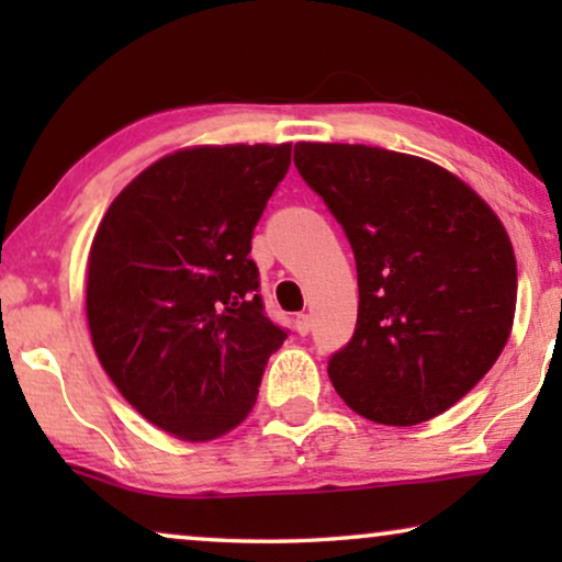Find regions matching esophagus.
<instances>
[{
  "instance_id": "esophagus-1",
  "label": "esophagus",
  "mask_w": 562,
  "mask_h": 562,
  "mask_svg": "<svg viewBox=\"0 0 562 562\" xmlns=\"http://www.w3.org/2000/svg\"><path fill=\"white\" fill-rule=\"evenodd\" d=\"M294 329H296L299 335H310V329H312V317H310V314H296Z\"/></svg>"
}]
</instances>
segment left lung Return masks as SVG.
<instances>
[{
    "instance_id": "8db88e82",
    "label": "left lung",
    "mask_w": 562,
    "mask_h": 562,
    "mask_svg": "<svg viewBox=\"0 0 562 562\" xmlns=\"http://www.w3.org/2000/svg\"><path fill=\"white\" fill-rule=\"evenodd\" d=\"M294 164L356 252L358 325L329 358L335 391L379 425L448 412L512 335L517 258L502 220L456 173L409 153L296 143Z\"/></svg>"
}]
</instances>
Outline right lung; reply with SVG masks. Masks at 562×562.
<instances>
[{
    "label": "right lung",
    "mask_w": 562,
    "mask_h": 562,
    "mask_svg": "<svg viewBox=\"0 0 562 562\" xmlns=\"http://www.w3.org/2000/svg\"><path fill=\"white\" fill-rule=\"evenodd\" d=\"M289 164L291 143L168 153L120 191L91 240L99 363L135 412L179 440L240 425L286 340L266 317L248 252Z\"/></svg>",
    "instance_id": "right-lung-1"
}]
</instances>
